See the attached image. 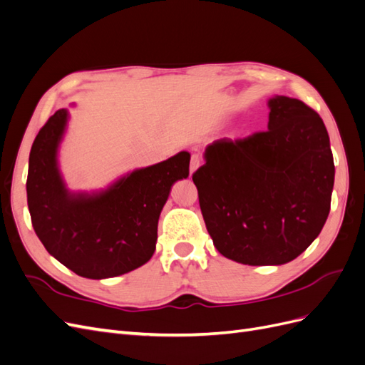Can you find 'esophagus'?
Masks as SVG:
<instances>
[{"mask_svg":"<svg viewBox=\"0 0 365 365\" xmlns=\"http://www.w3.org/2000/svg\"><path fill=\"white\" fill-rule=\"evenodd\" d=\"M200 165H201V157L196 155V153H193L192 158H190V175H192L193 172H196L197 168H200Z\"/></svg>","mask_w":365,"mask_h":365,"instance_id":"34e87169","label":"esophagus"}]
</instances>
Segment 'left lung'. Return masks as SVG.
Returning a JSON list of instances; mask_svg holds the SVG:
<instances>
[{"mask_svg": "<svg viewBox=\"0 0 365 365\" xmlns=\"http://www.w3.org/2000/svg\"><path fill=\"white\" fill-rule=\"evenodd\" d=\"M268 106V130L213 141L192 176L216 250L252 267L288 263L312 244L335 180L322 117L286 96Z\"/></svg>", "mask_w": 365, "mask_h": 365, "instance_id": "8db88e82", "label": "left lung"}]
</instances>
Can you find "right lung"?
<instances>
[{
	"label": "right lung",
	"mask_w": 365,
	"mask_h": 365,
	"mask_svg": "<svg viewBox=\"0 0 365 365\" xmlns=\"http://www.w3.org/2000/svg\"><path fill=\"white\" fill-rule=\"evenodd\" d=\"M67 121V109L54 113L30 150L27 204L35 233L81 277L101 280L134 271L155 252L160 213L172 185L189 176L190 153L137 169L106 190L71 193L58 165Z\"/></svg>",
	"instance_id": "right-lung-1"
}]
</instances>
